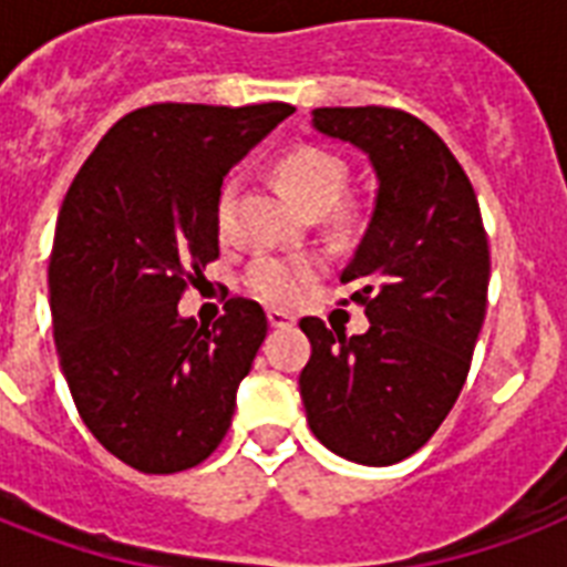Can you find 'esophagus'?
Here are the masks:
<instances>
[{
	"label": "esophagus",
	"mask_w": 567,
	"mask_h": 567,
	"mask_svg": "<svg viewBox=\"0 0 567 567\" xmlns=\"http://www.w3.org/2000/svg\"><path fill=\"white\" fill-rule=\"evenodd\" d=\"M267 323L274 329H288L293 327V315H288V311H279V309H270L267 311Z\"/></svg>",
	"instance_id": "1"
}]
</instances>
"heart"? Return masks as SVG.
Masks as SVG:
<instances>
[{"label": "heart", "instance_id": "heart-1", "mask_svg": "<svg viewBox=\"0 0 567 567\" xmlns=\"http://www.w3.org/2000/svg\"><path fill=\"white\" fill-rule=\"evenodd\" d=\"M276 173L293 196V203L309 214L329 212L347 188L344 162L320 146H293L276 162ZM231 203H235V185L226 182L214 205V220L220 235L231 231ZM311 276H315V261L306 256H258L247 267L244 285L258 300L291 306Z\"/></svg>", "mask_w": 567, "mask_h": 567}]
</instances>
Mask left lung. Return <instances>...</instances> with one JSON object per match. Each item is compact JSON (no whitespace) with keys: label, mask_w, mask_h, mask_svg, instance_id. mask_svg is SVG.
I'll list each match as a JSON object with an SVG mask.
<instances>
[{"label":"left lung","mask_w":567,"mask_h":567,"mask_svg":"<svg viewBox=\"0 0 567 567\" xmlns=\"http://www.w3.org/2000/svg\"><path fill=\"white\" fill-rule=\"evenodd\" d=\"M311 126L362 150L377 203L341 270L371 327L302 318L300 394L315 439L359 465H394L432 439L471 371L488 293V238L471 179L423 120L396 109H315ZM347 302V300H344Z\"/></svg>","instance_id":"left-lung-1"}]
</instances>
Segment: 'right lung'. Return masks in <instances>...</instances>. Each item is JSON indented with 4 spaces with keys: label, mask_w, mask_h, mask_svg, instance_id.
<instances>
[{
    "label": "right lung",
    "mask_w": 567,
    "mask_h": 567,
    "mask_svg": "<svg viewBox=\"0 0 567 567\" xmlns=\"http://www.w3.org/2000/svg\"><path fill=\"white\" fill-rule=\"evenodd\" d=\"M285 102H158L117 120L58 212L49 306L58 359L84 426L141 474L212 456L267 336L261 306L231 297L199 327L179 300L220 256L223 176L291 117Z\"/></svg>",
    "instance_id": "obj_1"
}]
</instances>
